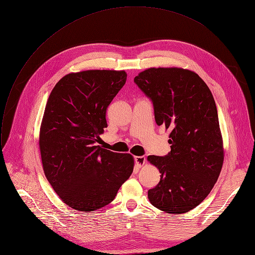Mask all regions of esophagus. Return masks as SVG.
<instances>
[{"label": "esophagus", "instance_id": "esophagus-1", "mask_svg": "<svg viewBox=\"0 0 255 255\" xmlns=\"http://www.w3.org/2000/svg\"><path fill=\"white\" fill-rule=\"evenodd\" d=\"M135 163L138 167H142L145 163H146V158L144 156H135Z\"/></svg>", "mask_w": 255, "mask_h": 255}]
</instances>
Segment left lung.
Returning a JSON list of instances; mask_svg holds the SVG:
<instances>
[{
    "label": "left lung",
    "mask_w": 255,
    "mask_h": 255,
    "mask_svg": "<svg viewBox=\"0 0 255 255\" xmlns=\"http://www.w3.org/2000/svg\"><path fill=\"white\" fill-rule=\"evenodd\" d=\"M134 82L152 100L157 125L170 130L168 155L147 157L160 172L148 200L165 213H187L210 194L223 166V138L213 95L195 71L181 67H150Z\"/></svg>",
    "instance_id": "left-lung-1"
}]
</instances>
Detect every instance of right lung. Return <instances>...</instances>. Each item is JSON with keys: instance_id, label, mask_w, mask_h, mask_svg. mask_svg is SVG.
<instances>
[{"instance_id": "add662e5", "label": "right lung", "mask_w": 255, "mask_h": 255, "mask_svg": "<svg viewBox=\"0 0 255 255\" xmlns=\"http://www.w3.org/2000/svg\"><path fill=\"white\" fill-rule=\"evenodd\" d=\"M127 80L125 70L70 72L51 91L39 132L45 176L68 207L90 213L110 204L130 177L134 158L96 145L106 111Z\"/></svg>"}]
</instances>
